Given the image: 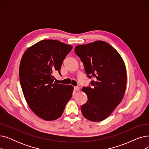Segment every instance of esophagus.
<instances>
[{"label":"esophagus","mask_w":149,"mask_h":149,"mask_svg":"<svg viewBox=\"0 0 149 149\" xmlns=\"http://www.w3.org/2000/svg\"><path fill=\"white\" fill-rule=\"evenodd\" d=\"M74 90L75 91H80V88L79 86H76V87H74Z\"/></svg>","instance_id":"esophagus-1"}]
</instances>
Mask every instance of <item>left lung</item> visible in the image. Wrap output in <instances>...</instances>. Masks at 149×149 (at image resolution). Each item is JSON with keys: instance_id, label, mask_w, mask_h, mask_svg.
<instances>
[{"instance_id": "left-lung-1", "label": "left lung", "mask_w": 149, "mask_h": 149, "mask_svg": "<svg viewBox=\"0 0 149 149\" xmlns=\"http://www.w3.org/2000/svg\"><path fill=\"white\" fill-rule=\"evenodd\" d=\"M75 52L84 65L88 77L95 80L92 88L83 87L88 101L81 106L85 118L103 121L113 112L122 101L127 85V71L124 61L113 47L104 41H95L75 46Z\"/></svg>"}]
</instances>
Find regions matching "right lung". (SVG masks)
<instances>
[{"instance_id": "right-lung-1", "label": "right lung", "mask_w": 149, "mask_h": 149, "mask_svg": "<svg viewBox=\"0 0 149 149\" xmlns=\"http://www.w3.org/2000/svg\"><path fill=\"white\" fill-rule=\"evenodd\" d=\"M72 46L58 40H43L31 46L22 57L19 77L26 102L33 112L46 121L57 120L72 96L74 88L54 81Z\"/></svg>"}]
</instances>
